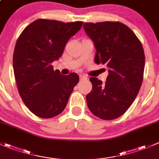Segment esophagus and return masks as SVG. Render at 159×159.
Masks as SVG:
<instances>
[{"label":"esophagus","instance_id":"obj_1","mask_svg":"<svg viewBox=\"0 0 159 159\" xmlns=\"http://www.w3.org/2000/svg\"><path fill=\"white\" fill-rule=\"evenodd\" d=\"M79 78L81 81H86L87 80V77L84 76V75H80Z\"/></svg>","mask_w":159,"mask_h":159}]
</instances>
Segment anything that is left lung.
Returning a JSON list of instances; mask_svg holds the SVG:
<instances>
[{"label":"left lung","instance_id":"8db88e82","mask_svg":"<svg viewBox=\"0 0 159 159\" xmlns=\"http://www.w3.org/2000/svg\"><path fill=\"white\" fill-rule=\"evenodd\" d=\"M84 29L96 49L95 62L109 67L106 81L90 78L92 89L86 96L91 112L105 120H114L129 109L142 84L144 49L139 39L119 21L85 22Z\"/></svg>","mask_w":159,"mask_h":159}]
</instances>
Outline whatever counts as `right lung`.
Segmentation results:
<instances>
[{
	"label": "right lung",
	"instance_id": "add662e5",
	"mask_svg": "<svg viewBox=\"0 0 159 159\" xmlns=\"http://www.w3.org/2000/svg\"><path fill=\"white\" fill-rule=\"evenodd\" d=\"M82 25L41 18L18 37L13 55L15 78L23 102L37 116L48 119L61 113L79 81L76 73L62 75L51 64Z\"/></svg>",
	"mask_w": 159,
	"mask_h": 159
}]
</instances>
